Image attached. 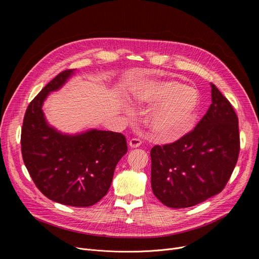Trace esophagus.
<instances>
[{
  "label": "esophagus",
  "mask_w": 259,
  "mask_h": 259,
  "mask_svg": "<svg viewBox=\"0 0 259 259\" xmlns=\"http://www.w3.org/2000/svg\"><path fill=\"white\" fill-rule=\"evenodd\" d=\"M142 145V141L140 139H131L129 141V146L131 148H138Z\"/></svg>",
  "instance_id": "obj_1"
}]
</instances>
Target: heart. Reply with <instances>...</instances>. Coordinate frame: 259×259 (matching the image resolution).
Instances as JSON below:
<instances>
[{
  "label": "heart",
  "instance_id": "heart-1",
  "mask_svg": "<svg viewBox=\"0 0 259 259\" xmlns=\"http://www.w3.org/2000/svg\"><path fill=\"white\" fill-rule=\"evenodd\" d=\"M140 104L155 105L146 118L151 137L159 142L179 140L192 130L200 105L198 90L180 80H142L133 88Z\"/></svg>",
  "mask_w": 259,
  "mask_h": 259
}]
</instances>
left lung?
<instances>
[{
  "mask_svg": "<svg viewBox=\"0 0 259 259\" xmlns=\"http://www.w3.org/2000/svg\"><path fill=\"white\" fill-rule=\"evenodd\" d=\"M212 104L196 127L151 151L153 194L169 208H188L221 193L239 154L238 117L211 84Z\"/></svg>",
  "mask_w": 259,
  "mask_h": 259,
  "instance_id": "1",
  "label": "left lung"
}]
</instances>
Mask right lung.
I'll use <instances>...</instances> for the list:
<instances>
[{
  "instance_id": "obj_1",
  "label": "right lung",
  "mask_w": 259,
  "mask_h": 259,
  "mask_svg": "<svg viewBox=\"0 0 259 259\" xmlns=\"http://www.w3.org/2000/svg\"><path fill=\"white\" fill-rule=\"evenodd\" d=\"M73 72L59 73L28 105L21 133L22 155L33 183L46 197L66 206L90 207L107 194L128 147L121 133L92 129L67 135L47 124L44 101Z\"/></svg>"
}]
</instances>
